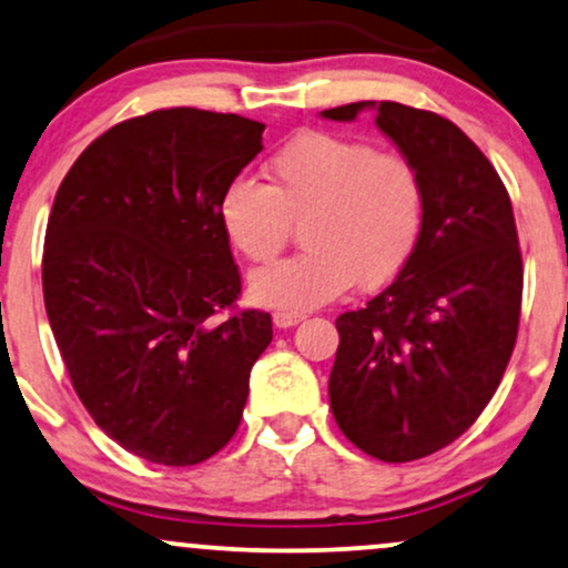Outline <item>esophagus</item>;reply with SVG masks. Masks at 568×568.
<instances>
[{
  "instance_id": "34e87169",
  "label": "esophagus",
  "mask_w": 568,
  "mask_h": 568,
  "mask_svg": "<svg viewBox=\"0 0 568 568\" xmlns=\"http://www.w3.org/2000/svg\"><path fill=\"white\" fill-rule=\"evenodd\" d=\"M306 317V314H302V312H275V325L277 327H293V325H298L302 323V320Z\"/></svg>"
}]
</instances>
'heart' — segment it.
Masks as SVG:
<instances>
[{"label":"heart","instance_id":"b5f03b06","mask_svg":"<svg viewBox=\"0 0 568 568\" xmlns=\"http://www.w3.org/2000/svg\"><path fill=\"white\" fill-rule=\"evenodd\" d=\"M266 184L237 176L219 195V224L251 262H272L302 222V254L248 280L258 304L306 312L346 293L392 283L418 248L426 184L402 153L306 129L266 161Z\"/></svg>","mask_w":568,"mask_h":568}]
</instances>
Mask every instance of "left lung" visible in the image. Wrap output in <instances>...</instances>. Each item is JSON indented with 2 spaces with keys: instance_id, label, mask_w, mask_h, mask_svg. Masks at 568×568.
<instances>
[{
  "instance_id": "1",
  "label": "left lung",
  "mask_w": 568,
  "mask_h": 568,
  "mask_svg": "<svg viewBox=\"0 0 568 568\" xmlns=\"http://www.w3.org/2000/svg\"><path fill=\"white\" fill-rule=\"evenodd\" d=\"M375 126L418 166L426 224L399 277L336 320L331 409L354 447L386 463L439 453L500 386L521 317L524 264L508 190L449 119L402 102L323 111Z\"/></svg>"
}]
</instances>
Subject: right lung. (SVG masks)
I'll use <instances>...</instances> for the list:
<instances>
[{
	"label": "right lung",
	"mask_w": 568,
	"mask_h": 568,
	"mask_svg": "<svg viewBox=\"0 0 568 568\" xmlns=\"http://www.w3.org/2000/svg\"><path fill=\"white\" fill-rule=\"evenodd\" d=\"M264 124L166 108L121 121L60 182L44 235V306L81 405L159 466L209 460L241 426L272 317L237 310L219 195Z\"/></svg>",
	"instance_id": "1"
}]
</instances>
